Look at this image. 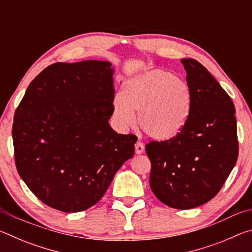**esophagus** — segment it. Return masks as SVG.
<instances>
[{"label": "esophagus", "instance_id": "1", "mask_svg": "<svg viewBox=\"0 0 252 252\" xmlns=\"http://www.w3.org/2000/svg\"><path fill=\"white\" fill-rule=\"evenodd\" d=\"M135 153L136 155H141L144 151V144L141 141H138L135 143Z\"/></svg>", "mask_w": 252, "mask_h": 252}]
</instances>
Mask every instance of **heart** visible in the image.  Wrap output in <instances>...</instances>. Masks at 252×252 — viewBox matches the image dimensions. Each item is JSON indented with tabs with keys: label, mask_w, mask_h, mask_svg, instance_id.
Returning <instances> with one entry per match:
<instances>
[{
	"label": "heart",
	"mask_w": 252,
	"mask_h": 252,
	"mask_svg": "<svg viewBox=\"0 0 252 252\" xmlns=\"http://www.w3.org/2000/svg\"><path fill=\"white\" fill-rule=\"evenodd\" d=\"M191 92L188 84L170 72L152 70L122 85L114 97L112 116L121 129L138 123L149 138L169 141L180 133L190 113Z\"/></svg>",
	"instance_id": "1"
}]
</instances>
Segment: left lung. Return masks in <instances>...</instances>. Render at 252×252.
Returning <instances> with one entry per match:
<instances>
[{"mask_svg": "<svg viewBox=\"0 0 252 252\" xmlns=\"http://www.w3.org/2000/svg\"><path fill=\"white\" fill-rule=\"evenodd\" d=\"M191 92L185 127L169 141H151L152 192L168 207L192 209L219 192L238 159L237 120L231 97L197 60L182 59Z\"/></svg>", "mask_w": 252, "mask_h": 252, "instance_id": "8db88e82", "label": "left lung"}]
</instances>
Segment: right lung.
<instances>
[{"instance_id": "obj_1", "label": "right lung", "mask_w": 252, "mask_h": 252, "mask_svg": "<svg viewBox=\"0 0 252 252\" xmlns=\"http://www.w3.org/2000/svg\"><path fill=\"white\" fill-rule=\"evenodd\" d=\"M108 61L54 63L30 83L14 114L15 165L29 189L63 212L87 210L133 157L136 136L109 125L114 99Z\"/></svg>"}]
</instances>
